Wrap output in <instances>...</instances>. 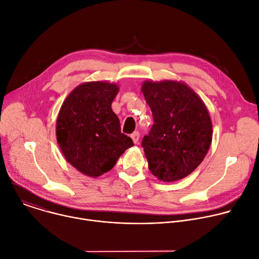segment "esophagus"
<instances>
[{"label":"esophagus","instance_id":"1","mask_svg":"<svg viewBox=\"0 0 259 259\" xmlns=\"http://www.w3.org/2000/svg\"><path fill=\"white\" fill-rule=\"evenodd\" d=\"M131 138H132L133 142H134L135 144H137V143H138V140H139V132H134V133H132V134H131Z\"/></svg>","mask_w":259,"mask_h":259}]
</instances>
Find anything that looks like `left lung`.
I'll return each mask as SVG.
<instances>
[{
    "mask_svg": "<svg viewBox=\"0 0 259 259\" xmlns=\"http://www.w3.org/2000/svg\"><path fill=\"white\" fill-rule=\"evenodd\" d=\"M141 91L155 122L141 142L150 171L164 182L187 177L203 162L212 141L204 101L186 83L173 80L144 81Z\"/></svg>",
    "mask_w": 259,
    "mask_h": 259,
    "instance_id": "obj_1",
    "label": "left lung"
}]
</instances>
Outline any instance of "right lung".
<instances>
[{
	"label": "right lung",
	"mask_w": 259,
	"mask_h": 259,
	"mask_svg": "<svg viewBox=\"0 0 259 259\" xmlns=\"http://www.w3.org/2000/svg\"><path fill=\"white\" fill-rule=\"evenodd\" d=\"M120 88L115 83L86 82L64 99L56 120V138L65 160L89 177L112 169L133 146L121 132L112 102Z\"/></svg>",
	"instance_id": "obj_1"
}]
</instances>
